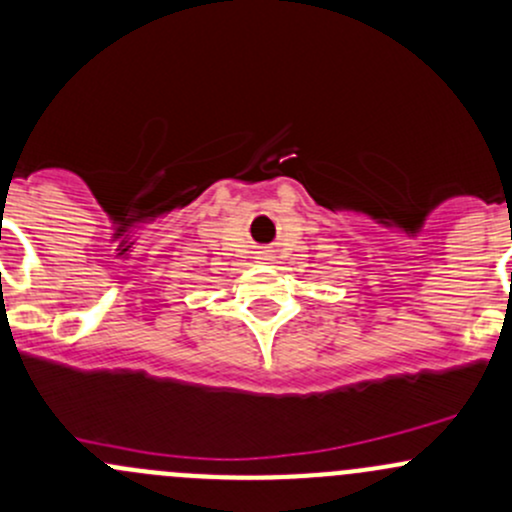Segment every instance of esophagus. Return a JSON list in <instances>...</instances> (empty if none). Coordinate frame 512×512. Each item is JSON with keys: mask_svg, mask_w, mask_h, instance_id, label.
<instances>
[{"mask_svg": "<svg viewBox=\"0 0 512 512\" xmlns=\"http://www.w3.org/2000/svg\"><path fill=\"white\" fill-rule=\"evenodd\" d=\"M272 257V250H260L257 252V260H270Z\"/></svg>", "mask_w": 512, "mask_h": 512, "instance_id": "1", "label": "esophagus"}]
</instances>
